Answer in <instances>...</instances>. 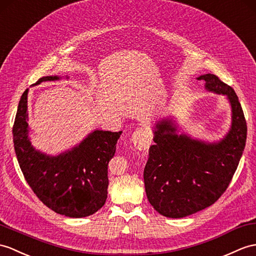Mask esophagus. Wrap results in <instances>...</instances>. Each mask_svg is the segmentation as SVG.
<instances>
[{
  "mask_svg": "<svg viewBox=\"0 0 256 256\" xmlns=\"http://www.w3.org/2000/svg\"><path fill=\"white\" fill-rule=\"evenodd\" d=\"M130 142L138 150H147L150 145V134L142 128H136L130 138Z\"/></svg>",
  "mask_w": 256,
  "mask_h": 256,
  "instance_id": "34e87169",
  "label": "esophagus"
}]
</instances>
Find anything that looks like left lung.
I'll use <instances>...</instances> for the list:
<instances>
[{
	"instance_id": "1",
	"label": "left lung",
	"mask_w": 256,
	"mask_h": 256,
	"mask_svg": "<svg viewBox=\"0 0 256 256\" xmlns=\"http://www.w3.org/2000/svg\"><path fill=\"white\" fill-rule=\"evenodd\" d=\"M198 80L207 92L224 94L231 106V126L222 140L206 142L179 134L174 118L152 126L154 142L144 169L147 198L160 215L183 218L212 205L227 190L244 150L246 122L234 90L214 74Z\"/></svg>"
}]
</instances>
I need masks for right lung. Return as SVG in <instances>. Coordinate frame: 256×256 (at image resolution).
<instances>
[{"label":"right lung","instance_id":"right-lung-1","mask_svg":"<svg viewBox=\"0 0 256 256\" xmlns=\"http://www.w3.org/2000/svg\"><path fill=\"white\" fill-rule=\"evenodd\" d=\"M61 78L44 76L34 86ZM28 92L22 94L13 126L14 148L24 176L38 198L56 214L70 218L92 215L106 203L108 164L122 132L94 130L70 150L46 155L36 150L29 138Z\"/></svg>","mask_w":256,"mask_h":256}]
</instances>
